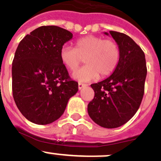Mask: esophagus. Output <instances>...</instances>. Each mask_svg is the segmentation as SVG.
Returning a JSON list of instances; mask_svg holds the SVG:
<instances>
[{
    "label": "esophagus",
    "mask_w": 161,
    "mask_h": 161,
    "mask_svg": "<svg viewBox=\"0 0 161 161\" xmlns=\"http://www.w3.org/2000/svg\"><path fill=\"white\" fill-rule=\"evenodd\" d=\"M86 86V84H83V83H81V82H79V90H81V89H82L84 86Z\"/></svg>",
    "instance_id": "esophagus-1"
}]
</instances>
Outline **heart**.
<instances>
[{
    "label": "heart",
    "instance_id": "1",
    "mask_svg": "<svg viewBox=\"0 0 161 161\" xmlns=\"http://www.w3.org/2000/svg\"><path fill=\"white\" fill-rule=\"evenodd\" d=\"M62 63L71 71H75L82 62L86 64L76 71L73 78L79 82H89L110 75L117 67L120 50L115 42L93 35L85 36L75 42V48L62 46L60 52Z\"/></svg>",
    "mask_w": 161,
    "mask_h": 161
}]
</instances>
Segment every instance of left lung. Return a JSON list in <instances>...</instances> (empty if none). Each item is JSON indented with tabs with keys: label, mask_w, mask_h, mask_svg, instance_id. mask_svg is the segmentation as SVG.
<instances>
[{
	"label": "left lung",
	"mask_w": 161,
	"mask_h": 161,
	"mask_svg": "<svg viewBox=\"0 0 161 161\" xmlns=\"http://www.w3.org/2000/svg\"><path fill=\"white\" fill-rule=\"evenodd\" d=\"M109 33L119 46L120 58L112 75L91 85L94 97L87 110L97 124L115 128L129 121L139 108L147 68L144 52L131 37L117 31Z\"/></svg>",
	"instance_id": "8db88e82"
}]
</instances>
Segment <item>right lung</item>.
Listing matches in <instances>:
<instances>
[{
    "instance_id": "right-lung-1",
    "label": "right lung",
    "mask_w": 161,
    "mask_h": 161,
    "mask_svg": "<svg viewBox=\"0 0 161 161\" xmlns=\"http://www.w3.org/2000/svg\"><path fill=\"white\" fill-rule=\"evenodd\" d=\"M73 34L57 26H42L25 36L12 61V94L19 110L36 124H51L64 112L79 90L60 52Z\"/></svg>"
}]
</instances>
